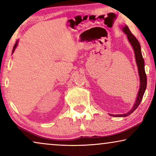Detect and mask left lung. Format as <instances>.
<instances>
[{
  "label": "left lung",
  "instance_id": "left-lung-1",
  "mask_svg": "<svg viewBox=\"0 0 156 156\" xmlns=\"http://www.w3.org/2000/svg\"><path fill=\"white\" fill-rule=\"evenodd\" d=\"M122 30L123 33L126 34L128 40L131 44L133 47V49L134 50V53H135V58L136 61V64L138 66V74H139L140 76V88L139 91H138L137 98H136V102L134 104V105L131 110L129 112L123 114H110L111 116H115V117H126L129 116L131 114H132L136 108H138V106H139V104L142 101L143 97L146 91V86H147V77H146V74L145 72V64H144V59L143 58L142 53H141V49H140V45L139 42L138 41V40L136 39L135 36L131 33L130 30L129 29L128 26L122 27Z\"/></svg>",
  "mask_w": 156,
  "mask_h": 156
}]
</instances>
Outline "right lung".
Instances as JSON below:
<instances>
[{
	"label": "right lung",
	"instance_id": "obj_1",
	"mask_svg": "<svg viewBox=\"0 0 156 156\" xmlns=\"http://www.w3.org/2000/svg\"><path fill=\"white\" fill-rule=\"evenodd\" d=\"M18 40H17L16 42V44H15V45H14V47H13V49H12V53H13V52H14V51H15V49L16 48L17 45H18Z\"/></svg>",
	"mask_w": 156,
	"mask_h": 156
}]
</instances>
